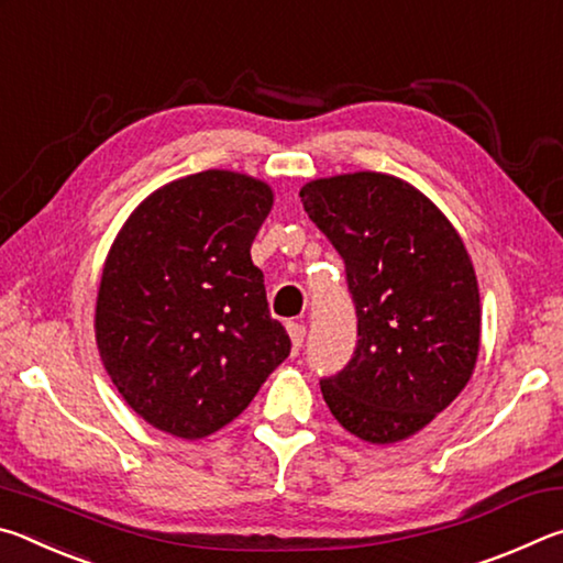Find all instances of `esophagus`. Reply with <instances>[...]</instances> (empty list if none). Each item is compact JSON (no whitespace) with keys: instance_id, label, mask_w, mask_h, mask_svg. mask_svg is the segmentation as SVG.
Segmentation results:
<instances>
[{"instance_id":"1","label":"esophagus","mask_w":563,"mask_h":563,"mask_svg":"<svg viewBox=\"0 0 563 563\" xmlns=\"http://www.w3.org/2000/svg\"><path fill=\"white\" fill-rule=\"evenodd\" d=\"M288 335L292 340V347L300 350L302 347V338H305V325H302V322H288Z\"/></svg>"}]
</instances>
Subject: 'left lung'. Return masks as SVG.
Masks as SVG:
<instances>
[{"mask_svg":"<svg viewBox=\"0 0 563 563\" xmlns=\"http://www.w3.org/2000/svg\"><path fill=\"white\" fill-rule=\"evenodd\" d=\"M300 201L345 261L357 310L355 355L322 379V397L357 440L402 442L474 373L482 305L470 253L450 218L397 176L316 178Z\"/></svg>","mask_w":563,"mask_h":563,"instance_id":"8db88e82","label":"left lung"}]
</instances>
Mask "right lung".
Instances as JSON below:
<instances>
[{"mask_svg":"<svg viewBox=\"0 0 563 563\" xmlns=\"http://www.w3.org/2000/svg\"><path fill=\"white\" fill-rule=\"evenodd\" d=\"M273 198L261 178L208 168L154 190L113 238L93 316L99 355L161 432H218L290 355L251 261Z\"/></svg>","mask_w":563,"mask_h":563,"instance_id":"1","label":"right lung"}]
</instances>
